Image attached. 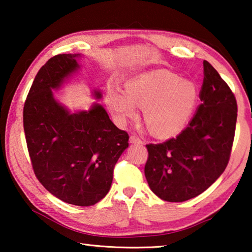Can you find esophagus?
<instances>
[{"mask_svg":"<svg viewBox=\"0 0 252 252\" xmlns=\"http://www.w3.org/2000/svg\"><path fill=\"white\" fill-rule=\"evenodd\" d=\"M130 142L131 143H138V144H140V143H142V140L140 139L139 136H136L135 134H132L130 136Z\"/></svg>","mask_w":252,"mask_h":252,"instance_id":"esophagus-1","label":"esophagus"}]
</instances>
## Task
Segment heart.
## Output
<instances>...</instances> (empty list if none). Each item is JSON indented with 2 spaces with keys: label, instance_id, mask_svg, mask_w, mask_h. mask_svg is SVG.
I'll use <instances>...</instances> for the list:
<instances>
[{
  "label": "heart",
  "instance_id": "heart-1",
  "mask_svg": "<svg viewBox=\"0 0 252 252\" xmlns=\"http://www.w3.org/2000/svg\"><path fill=\"white\" fill-rule=\"evenodd\" d=\"M105 102L119 121L134 118L136 105L152 133L172 135L186 127L198 103L197 87L167 71H156L129 80L126 92L109 90Z\"/></svg>",
  "mask_w": 252,
  "mask_h": 252
}]
</instances>
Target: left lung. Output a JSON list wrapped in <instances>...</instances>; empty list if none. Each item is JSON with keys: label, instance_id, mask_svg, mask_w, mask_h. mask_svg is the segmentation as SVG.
<instances>
[{"label": "left lung", "instance_id": "1", "mask_svg": "<svg viewBox=\"0 0 252 252\" xmlns=\"http://www.w3.org/2000/svg\"><path fill=\"white\" fill-rule=\"evenodd\" d=\"M201 104L185 130L168 141L147 144L149 187L164 201L197 197L218 179L231 155L237 101L220 74L203 61Z\"/></svg>", "mask_w": 252, "mask_h": 252}]
</instances>
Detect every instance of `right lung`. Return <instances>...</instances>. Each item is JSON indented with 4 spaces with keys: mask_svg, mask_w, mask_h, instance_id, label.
Here are the masks:
<instances>
[{
    "mask_svg": "<svg viewBox=\"0 0 252 252\" xmlns=\"http://www.w3.org/2000/svg\"><path fill=\"white\" fill-rule=\"evenodd\" d=\"M80 54L51 58L34 79L23 109V127L33 171L50 193L66 203L93 206L109 192L114 165L129 147V134L104 108L70 113L52 89L79 69ZM100 99V91H94Z\"/></svg>",
    "mask_w": 252,
    "mask_h": 252,
    "instance_id": "1",
    "label": "right lung"
}]
</instances>
